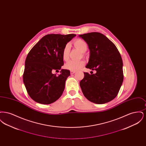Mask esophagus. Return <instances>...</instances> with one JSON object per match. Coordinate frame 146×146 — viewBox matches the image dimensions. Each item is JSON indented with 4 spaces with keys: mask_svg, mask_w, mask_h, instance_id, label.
Segmentation results:
<instances>
[{
    "mask_svg": "<svg viewBox=\"0 0 146 146\" xmlns=\"http://www.w3.org/2000/svg\"><path fill=\"white\" fill-rule=\"evenodd\" d=\"M70 74H73L75 73L76 72V71H74V70H70Z\"/></svg>",
    "mask_w": 146,
    "mask_h": 146,
    "instance_id": "34e87169",
    "label": "esophagus"
}]
</instances>
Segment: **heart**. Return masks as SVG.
<instances>
[{"label": "heart", "instance_id": "obj_1", "mask_svg": "<svg viewBox=\"0 0 146 146\" xmlns=\"http://www.w3.org/2000/svg\"><path fill=\"white\" fill-rule=\"evenodd\" d=\"M73 44L75 47L79 49L81 52H84L88 49V44L84 40L82 39H77L73 42ZM70 46L68 44H66L63 49L62 56L64 61H67L69 57ZM85 64V62L82 60L80 61H73L70 60L65 64L64 67L67 70H79L83 67Z\"/></svg>", "mask_w": 146, "mask_h": 146}]
</instances>
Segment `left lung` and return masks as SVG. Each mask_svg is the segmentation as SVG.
Masks as SVG:
<instances>
[{"label": "left lung", "mask_w": 146, "mask_h": 146, "mask_svg": "<svg viewBox=\"0 0 146 146\" xmlns=\"http://www.w3.org/2000/svg\"><path fill=\"white\" fill-rule=\"evenodd\" d=\"M87 42L90 57L86 68L96 71L84 72L80 86L84 96L91 102L104 104L113 100L122 85L123 60L117 48L105 35L98 32L79 35Z\"/></svg>", "instance_id": "1"}]
</instances>
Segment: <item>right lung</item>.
<instances>
[{
    "label": "right lung",
    "instance_id": "add662e5",
    "mask_svg": "<svg viewBox=\"0 0 146 146\" xmlns=\"http://www.w3.org/2000/svg\"><path fill=\"white\" fill-rule=\"evenodd\" d=\"M76 35L51 34L45 35L30 50L25 61L23 80L29 96L36 102L49 104L61 96L69 70H61L64 64L62 50Z\"/></svg>",
    "mask_w": 146,
    "mask_h": 146
}]
</instances>
